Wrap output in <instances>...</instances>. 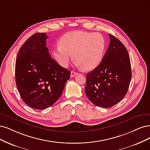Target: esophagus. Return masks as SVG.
<instances>
[{
	"mask_svg": "<svg viewBox=\"0 0 150 150\" xmlns=\"http://www.w3.org/2000/svg\"><path fill=\"white\" fill-rule=\"evenodd\" d=\"M76 74H77V73H76V72L71 71V77H74V76H75Z\"/></svg>",
	"mask_w": 150,
	"mask_h": 150,
	"instance_id": "34e87169",
	"label": "esophagus"
}]
</instances>
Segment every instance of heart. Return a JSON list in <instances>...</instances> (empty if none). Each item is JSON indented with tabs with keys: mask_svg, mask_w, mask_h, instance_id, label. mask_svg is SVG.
<instances>
[{
	"mask_svg": "<svg viewBox=\"0 0 150 150\" xmlns=\"http://www.w3.org/2000/svg\"><path fill=\"white\" fill-rule=\"evenodd\" d=\"M59 46L53 50L55 59L66 68L73 59L85 70H92L99 65L105 50V41L99 33L83 31L66 33L59 41Z\"/></svg>",
	"mask_w": 150,
	"mask_h": 150,
	"instance_id": "1",
	"label": "heart"
}]
</instances>
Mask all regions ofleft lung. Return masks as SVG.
<instances>
[{
    "instance_id": "1",
    "label": "left lung",
    "mask_w": 150,
    "mask_h": 150,
    "mask_svg": "<svg viewBox=\"0 0 150 150\" xmlns=\"http://www.w3.org/2000/svg\"><path fill=\"white\" fill-rule=\"evenodd\" d=\"M110 43L99 65L87 74L85 91L94 105L108 108L125 97L132 79L130 56L125 46L109 34Z\"/></svg>"
}]
</instances>
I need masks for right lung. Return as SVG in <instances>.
I'll use <instances>...</instances> for the list:
<instances>
[{
	"mask_svg": "<svg viewBox=\"0 0 150 150\" xmlns=\"http://www.w3.org/2000/svg\"><path fill=\"white\" fill-rule=\"evenodd\" d=\"M46 33L30 37L20 48L15 62V81L23 101L35 109L52 105L63 93L71 71L51 57Z\"/></svg>",
	"mask_w": 150,
	"mask_h": 150,
	"instance_id": "right-lung-1",
	"label": "right lung"
}]
</instances>
